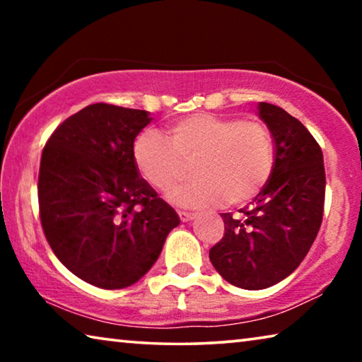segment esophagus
I'll use <instances>...</instances> for the list:
<instances>
[{
    "label": "esophagus",
    "mask_w": 362,
    "mask_h": 362,
    "mask_svg": "<svg viewBox=\"0 0 362 362\" xmlns=\"http://www.w3.org/2000/svg\"><path fill=\"white\" fill-rule=\"evenodd\" d=\"M179 217L182 222H192V220L196 218L194 212H179Z\"/></svg>",
    "instance_id": "obj_1"
}]
</instances>
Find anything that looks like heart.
Masks as SVG:
<instances>
[{
	"instance_id": "obj_1",
	"label": "heart",
	"mask_w": 362,
	"mask_h": 362,
	"mask_svg": "<svg viewBox=\"0 0 362 362\" xmlns=\"http://www.w3.org/2000/svg\"><path fill=\"white\" fill-rule=\"evenodd\" d=\"M197 179L174 189L185 164ZM134 161L145 180L183 207L247 203L267 185L274 166L273 140L257 121L196 113L175 121L168 140L148 131L134 144Z\"/></svg>"
}]
</instances>
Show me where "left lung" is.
<instances>
[{"label":"left lung","instance_id":"8db88e82","mask_svg":"<svg viewBox=\"0 0 362 362\" xmlns=\"http://www.w3.org/2000/svg\"><path fill=\"white\" fill-rule=\"evenodd\" d=\"M257 115L274 140L272 177L240 216L220 214L225 235L209 250L220 276L247 291L296 272L320 231L326 194L322 151L310 131L272 103L260 102Z\"/></svg>","mask_w":362,"mask_h":362}]
</instances>
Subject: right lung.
Listing matches in <instances>:
<instances>
[{
  "mask_svg": "<svg viewBox=\"0 0 362 362\" xmlns=\"http://www.w3.org/2000/svg\"><path fill=\"white\" fill-rule=\"evenodd\" d=\"M151 119L145 110L94 103L65 119L42 150L46 240L73 274L102 289L136 284L180 223L134 161V140Z\"/></svg>",
  "mask_w": 362,
  "mask_h": 362,
  "instance_id": "add662e5",
  "label": "right lung"
}]
</instances>
